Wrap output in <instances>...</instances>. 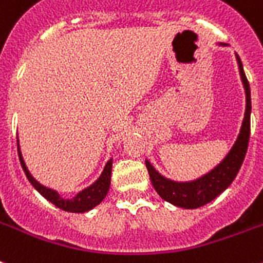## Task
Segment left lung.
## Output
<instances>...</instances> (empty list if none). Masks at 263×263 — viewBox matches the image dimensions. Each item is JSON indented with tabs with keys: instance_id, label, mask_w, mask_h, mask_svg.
I'll return each mask as SVG.
<instances>
[{
	"instance_id": "8db88e82",
	"label": "left lung",
	"mask_w": 263,
	"mask_h": 263,
	"mask_svg": "<svg viewBox=\"0 0 263 263\" xmlns=\"http://www.w3.org/2000/svg\"><path fill=\"white\" fill-rule=\"evenodd\" d=\"M217 46L227 47L226 43H217ZM236 62H238L239 74L242 80L245 93H246V110L243 117L242 127L239 131L234 146L228 154L223 158V161L216 165L211 172L205 173L204 176L198 177L193 181H173L166 178L158 172L146 159V167L150 174V180L153 183L154 189L161 196L165 201L170 202L173 205L180 206L185 209H194L205 205L208 202L223 193L232 181L235 180L239 168L242 166L245 155H246L247 146H249L250 138V115H251V95H250V85L246 78L243 65L240 58L235 54Z\"/></svg>"
}]
</instances>
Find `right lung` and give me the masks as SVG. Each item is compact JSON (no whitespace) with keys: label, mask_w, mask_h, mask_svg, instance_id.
I'll list each match as a JSON object with an SVG mask.
<instances>
[{"label":"right lung","mask_w":263,"mask_h":263,"mask_svg":"<svg viewBox=\"0 0 263 263\" xmlns=\"http://www.w3.org/2000/svg\"><path fill=\"white\" fill-rule=\"evenodd\" d=\"M17 151H18V158H20V163L21 166H23V170H24L28 181L32 183V186L35 187L36 191L39 192L43 197L47 198L48 201L52 202V204H54L55 206H58V208H61L62 211L72 213L87 212V211H90V209H93L95 206H97L98 204L105 198L106 193L109 191L110 176H112V158L106 162V165L105 167H104V170H102L101 176L98 177L97 180L91 183L90 186L85 187L83 191L78 192L72 198H63L57 191L51 189V187L44 186V185H42L39 181H36L35 178L32 177V174L29 173V170H28L27 165H25L23 154H21L20 151V142H18V138H17Z\"/></svg>","instance_id":"add662e5"}]
</instances>
